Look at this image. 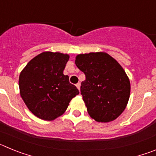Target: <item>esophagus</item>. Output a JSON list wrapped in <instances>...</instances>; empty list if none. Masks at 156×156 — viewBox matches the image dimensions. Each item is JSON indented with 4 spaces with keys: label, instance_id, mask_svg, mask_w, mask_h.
<instances>
[{
    "label": "esophagus",
    "instance_id": "esophagus-1",
    "mask_svg": "<svg viewBox=\"0 0 156 156\" xmlns=\"http://www.w3.org/2000/svg\"><path fill=\"white\" fill-rule=\"evenodd\" d=\"M76 87L78 88V90H80V83H76Z\"/></svg>",
    "mask_w": 156,
    "mask_h": 156
}]
</instances>
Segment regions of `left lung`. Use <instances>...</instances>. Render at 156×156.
Masks as SVG:
<instances>
[{
  "instance_id": "8db88e82",
  "label": "left lung",
  "mask_w": 156,
  "mask_h": 156,
  "mask_svg": "<svg viewBox=\"0 0 156 156\" xmlns=\"http://www.w3.org/2000/svg\"><path fill=\"white\" fill-rule=\"evenodd\" d=\"M75 63L86 76L80 91L88 114L99 122L115 120L126 108L130 94L126 72L105 52L80 54Z\"/></svg>"
}]
</instances>
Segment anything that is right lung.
<instances>
[{"instance_id":"1","label":"right lung","mask_w":156,"mask_h":156,"mask_svg":"<svg viewBox=\"0 0 156 156\" xmlns=\"http://www.w3.org/2000/svg\"><path fill=\"white\" fill-rule=\"evenodd\" d=\"M68 54L44 51L28 62L19 75L20 95L32 113L51 121L62 115L70 101L79 94L63 74Z\"/></svg>"}]
</instances>
